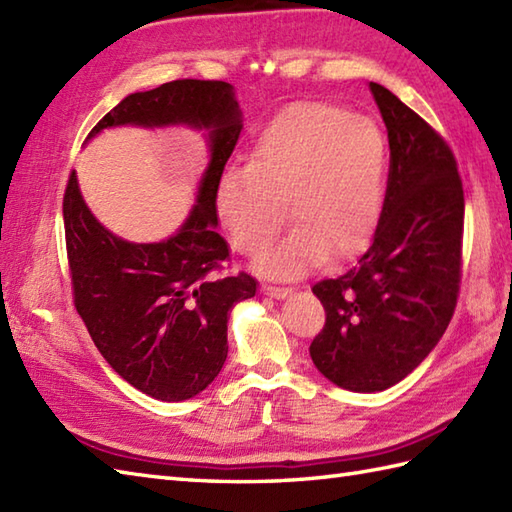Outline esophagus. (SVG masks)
Returning a JSON list of instances; mask_svg holds the SVG:
<instances>
[{"label": "esophagus", "mask_w": 512, "mask_h": 512, "mask_svg": "<svg viewBox=\"0 0 512 512\" xmlns=\"http://www.w3.org/2000/svg\"><path fill=\"white\" fill-rule=\"evenodd\" d=\"M262 292L268 297H275V299H284L290 295V288H284V286H268V284H262Z\"/></svg>", "instance_id": "obj_1"}]
</instances>
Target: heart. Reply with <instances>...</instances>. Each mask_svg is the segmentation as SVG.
Here are the masks:
<instances>
[{
	"mask_svg": "<svg viewBox=\"0 0 512 512\" xmlns=\"http://www.w3.org/2000/svg\"><path fill=\"white\" fill-rule=\"evenodd\" d=\"M385 140L363 116L330 103H297L268 123L246 169L226 171L215 204L233 246L257 255L281 224H295L268 248L257 268L295 277L361 255L374 235L383 200Z\"/></svg>",
	"mask_w": 512,
	"mask_h": 512,
	"instance_id": "obj_1",
	"label": "heart"
}]
</instances>
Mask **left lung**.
I'll return each instance as SVG.
<instances>
[{"instance_id":"obj_1","label":"left lung","mask_w":512,"mask_h":512,"mask_svg":"<svg viewBox=\"0 0 512 512\" xmlns=\"http://www.w3.org/2000/svg\"><path fill=\"white\" fill-rule=\"evenodd\" d=\"M389 138V176L374 242L354 268L312 286L325 310L310 343L319 372L350 391H383L438 345L462 281L464 189L436 129L369 83Z\"/></svg>"}]
</instances>
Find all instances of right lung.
<instances>
[{
    "instance_id": "1",
    "label": "right lung",
    "mask_w": 512,
    "mask_h": 512,
    "mask_svg": "<svg viewBox=\"0 0 512 512\" xmlns=\"http://www.w3.org/2000/svg\"><path fill=\"white\" fill-rule=\"evenodd\" d=\"M127 123L211 129V165L189 220L158 244L125 242L103 228L81 198L76 173H70L63 226L74 308L118 376L151 398L178 402L200 394L220 374L228 354V312L257 290L244 270L224 273L231 255L215 231L217 184L242 118L228 83L178 79L129 94L88 138Z\"/></svg>"
}]
</instances>
